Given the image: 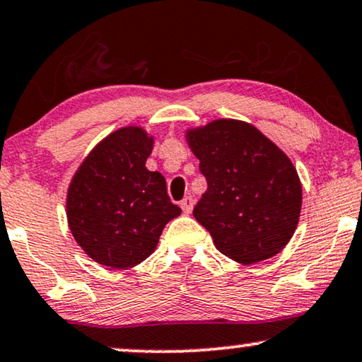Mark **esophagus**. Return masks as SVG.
Segmentation results:
<instances>
[{
    "mask_svg": "<svg viewBox=\"0 0 362 362\" xmlns=\"http://www.w3.org/2000/svg\"><path fill=\"white\" fill-rule=\"evenodd\" d=\"M194 204H195V200L192 199V197H185V199L180 202V206H182V210H184V214H190L192 209H194Z\"/></svg>",
    "mask_w": 362,
    "mask_h": 362,
    "instance_id": "34e87169",
    "label": "esophagus"
}]
</instances>
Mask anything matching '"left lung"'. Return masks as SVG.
<instances>
[{"mask_svg": "<svg viewBox=\"0 0 362 362\" xmlns=\"http://www.w3.org/2000/svg\"><path fill=\"white\" fill-rule=\"evenodd\" d=\"M209 189L194 216L216 250L252 264L281 252L301 211V182L286 153L252 124L218 119L187 132Z\"/></svg>", "mask_w": 362, "mask_h": 362, "instance_id": "obj_1", "label": "left lung"}]
</instances>
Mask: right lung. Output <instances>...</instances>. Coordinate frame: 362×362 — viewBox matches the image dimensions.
<instances>
[{
  "label": "right lung",
  "instance_id": "obj_1",
  "mask_svg": "<svg viewBox=\"0 0 362 362\" xmlns=\"http://www.w3.org/2000/svg\"><path fill=\"white\" fill-rule=\"evenodd\" d=\"M153 139L122 127L99 142L67 190V223L77 245L104 267L127 269L151 257L163 226L182 214L160 172L147 170Z\"/></svg>",
  "mask_w": 362,
  "mask_h": 362
}]
</instances>
